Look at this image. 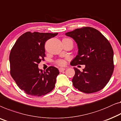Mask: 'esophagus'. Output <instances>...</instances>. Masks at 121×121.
I'll return each instance as SVG.
<instances>
[{"label": "esophagus", "mask_w": 121, "mask_h": 121, "mask_svg": "<svg viewBox=\"0 0 121 121\" xmlns=\"http://www.w3.org/2000/svg\"><path fill=\"white\" fill-rule=\"evenodd\" d=\"M65 70V68H59V72H62V71H64Z\"/></svg>", "instance_id": "esophagus-1"}]
</instances>
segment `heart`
Wrapping results in <instances>:
<instances>
[{"label":"heart","mask_w":121,"mask_h":121,"mask_svg":"<svg viewBox=\"0 0 121 121\" xmlns=\"http://www.w3.org/2000/svg\"><path fill=\"white\" fill-rule=\"evenodd\" d=\"M66 62L65 60L64 59H58V60H57L56 61V64L58 65H60V66H63V65H64L65 64Z\"/></svg>","instance_id":"b5f03b06"}]
</instances>
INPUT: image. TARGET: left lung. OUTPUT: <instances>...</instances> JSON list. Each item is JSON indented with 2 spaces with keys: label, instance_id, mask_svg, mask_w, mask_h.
I'll return each mask as SVG.
<instances>
[{
  "label": "left lung",
  "instance_id": "8db88e82",
  "mask_svg": "<svg viewBox=\"0 0 121 121\" xmlns=\"http://www.w3.org/2000/svg\"><path fill=\"white\" fill-rule=\"evenodd\" d=\"M65 34L73 38L78 45V55L71 62V65H85L82 71L74 68L73 86L85 93L102 90L114 70L113 51L110 42L92 27H83Z\"/></svg>",
  "mask_w": 121,
  "mask_h": 121
}]
</instances>
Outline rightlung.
Segmentation results:
<instances>
[{"mask_svg":"<svg viewBox=\"0 0 121 121\" xmlns=\"http://www.w3.org/2000/svg\"><path fill=\"white\" fill-rule=\"evenodd\" d=\"M57 34L27 31L18 38L11 49L10 74L19 88L28 95L40 97L55 88L58 69L51 66L43 72L38 65L45 60L46 41Z\"/></svg>","mask_w":121,"mask_h":121,"instance_id":"obj_1","label":"right lung"}]
</instances>
